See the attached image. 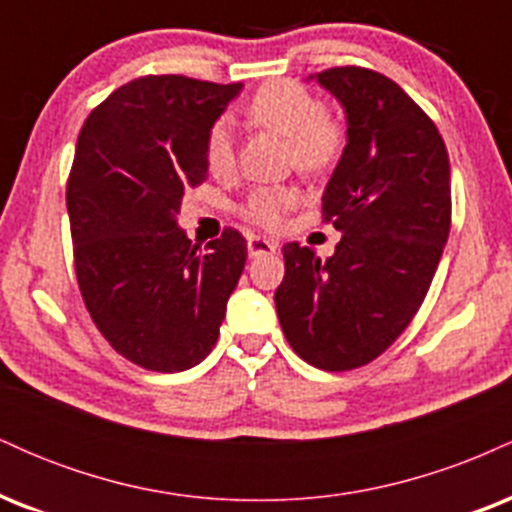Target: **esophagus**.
I'll list each match as a JSON object with an SVG mask.
<instances>
[{"label": "esophagus", "instance_id": "34e87169", "mask_svg": "<svg viewBox=\"0 0 512 512\" xmlns=\"http://www.w3.org/2000/svg\"><path fill=\"white\" fill-rule=\"evenodd\" d=\"M279 250V245L274 240L260 238V236H250L248 238V255L250 257H260V255H269V252Z\"/></svg>", "mask_w": 512, "mask_h": 512}]
</instances>
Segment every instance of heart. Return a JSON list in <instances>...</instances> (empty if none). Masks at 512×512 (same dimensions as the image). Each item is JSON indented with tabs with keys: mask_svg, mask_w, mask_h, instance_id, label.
Wrapping results in <instances>:
<instances>
[{
	"mask_svg": "<svg viewBox=\"0 0 512 512\" xmlns=\"http://www.w3.org/2000/svg\"><path fill=\"white\" fill-rule=\"evenodd\" d=\"M250 120L289 139L291 158L303 173H322L337 161L344 149V127L322 110L310 91L293 81H274L257 91L248 105ZM207 166L216 178L236 168V134L231 120L214 122L204 146ZM296 202L291 187H262L245 202L243 214L264 228L279 226L286 209Z\"/></svg>",
	"mask_w": 512,
	"mask_h": 512,
	"instance_id": "heart-1",
	"label": "heart"
}]
</instances>
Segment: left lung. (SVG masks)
Wrapping results in <instances>:
<instances>
[{
    "label": "left lung",
    "mask_w": 512,
    "mask_h": 512,
    "mask_svg": "<svg viewBox=\"0 0 512 512\" xmlns=\"http://www.w3.org/2000/svg\"><path fill=\"white\" fill-rule=\"evenodd\" d=\"M310 79L346 117V146L322 192L342 240L327 260L284 245L274 303L303 361L351 370L383 354L424 303L450 233V161L436 125L387 76L337 67Z\"/></svg>",
    "instance_id": "1"
}]
</instances>
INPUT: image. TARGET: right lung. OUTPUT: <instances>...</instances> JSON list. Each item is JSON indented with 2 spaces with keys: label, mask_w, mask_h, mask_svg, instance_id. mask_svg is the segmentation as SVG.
<instances>
[{
  "label": "right lung",
  "mask_w": 512,
  "mask_h": 512,
  "mask_svg": "<svg viewBox=\"0 0 512 512\" xmlns=\"http://www.w3.org/2000/svg\"><path fill=\"white\" fill-rule=\"evenodd\" d=\"M243 84L142 76L88 115L67 185L81 296L110 346L180 373L219 339L248 245L233 228L199 250L178 226L185 187L209 173L207 134Z\"/></svg>",
  "instance_id": "1"
}]
</instances>
